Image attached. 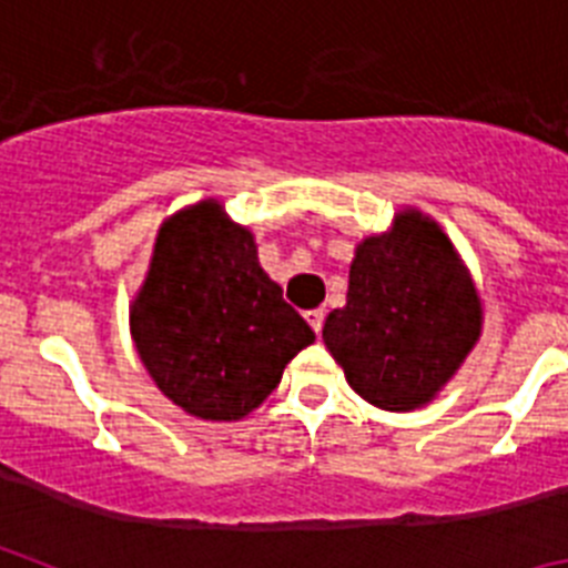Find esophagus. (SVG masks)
<instances>
[{
    "label": "esophagus",
    "instance_id": "esophagus-1",
    "mask_svg": "<svg viewBox=\"0 0 568 568\" xmlns=\"http://www.w3.org/2000/svg\"><path fill=\"white\" fill-rule=\"evenodd\" d=\"M324 310H310L307 313V321H310V327L315 329V333H321V327H324Z\"/></svg>",
    "mask_w": 568,
    "mask_h": 568
}]
</instances>
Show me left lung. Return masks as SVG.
<instances>
[{
	"label": "left lung",
	"mask_w": 568,
	"mask_h": 568,
	"mask_svg": "<svg viewBox=\"0 0 568 568\" xmlns=\"http://www.w3.org/2000/svg\"><path fill=\"white\" fill-rule=\"evenodd\" d=\"M480 335V301L453 244L420 213L358 244L344 307L324 344L369 404L406 413L426 404Z\"/></svg>",
	"instance_id": "8db88e82"
}]
</instances>
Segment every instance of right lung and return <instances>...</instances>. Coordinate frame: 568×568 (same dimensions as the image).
I'll use <instances>...</instances> for the list:
<instances>
[{
  "mask_svg": "<svg viewBox=\"0 0 568 568\" xmlns=\"http://www.w3.org/2000/svg\"><path fill=\"white\" fill-rule=\"evenodd\" d=\"M130 327L155 386L204 420L253 413L315 341L261 270L250 230L215 202L193 204L159 230Z\"/></svg>",
  "mask_w": 568,
  "mask_h": 568,
  "instance_id": "right-lung-1",
  "label": "right lung"
}]
</instances>
